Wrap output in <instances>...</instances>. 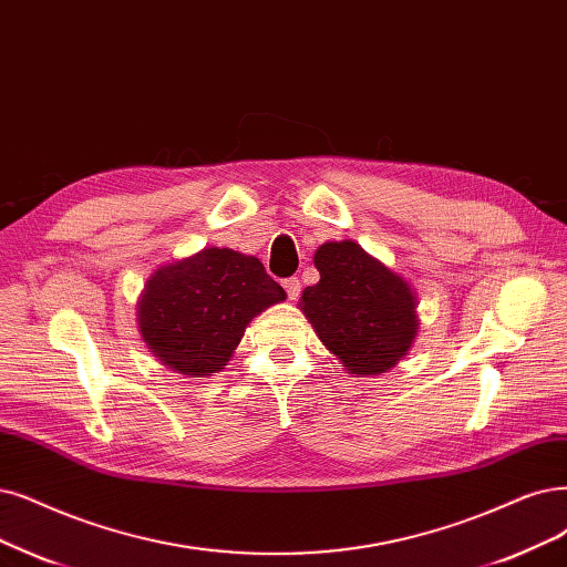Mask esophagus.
I'll return each instance as SVG.
<instances>
[{
	"label": "esophagus",
	"instance_id": "obj_1",
	"mask_svg": "<svg viewBox=\"0 0 567 567\" xmlns=\"http://www.w3.org/2000/svg\"><path fill=\"white\" fill-rule=\"evenodd\" d=\"M282 287H285L287 297H289L291 301L299 299V295H301V280H299V278H287V280H282Z\"/></svg>",
	"mask_w": 567,
	"mask_h": 567
}]
</instances>
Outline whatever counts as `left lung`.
<instances>
[{"mask_svg": "<svg viewBox=\"0 0 567 567\" xmlns=\"http://www.w3.org/2000/svg\"><path fill=\"white\" fill-rule=\"evenodd\" d=\"M320 282L306 287L301 310L320 341L348 373H383L413 343L415 297L411 287L352 240L316 251Z\"/></svg>", "mask_w": 567, "mask_h": 567, "instance_id": "left-lung-1", "label": "left lung"}]
</instances>
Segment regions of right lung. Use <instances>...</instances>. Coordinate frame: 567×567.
<instances>
[{
    "mask_svg": "<svg viewBox=\"0 0 567 567\" xmlns=\"http://www.w3.org/2000/svg\"><path fill=\"white\" fill-rule=\"evenodd\" d=\"M282 299L285 289L259 259L209 247L154 272L137 322L167 369L203 379L228 362L249 320Z\"/></svg>",
    "mask_w": 567,
    "mask_h": 567,
    "instance_id": "add662e5",
    "label": "right lung"
}]
</instances>
